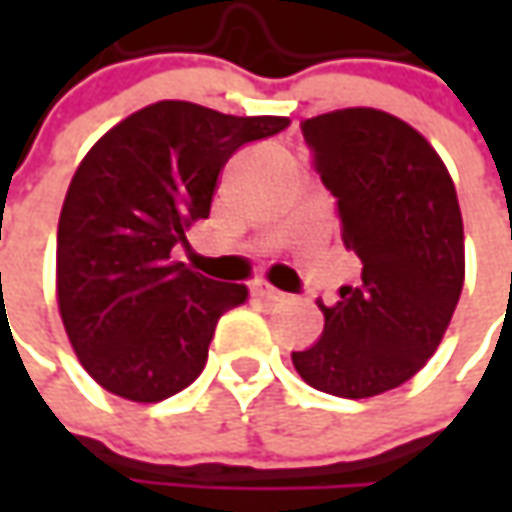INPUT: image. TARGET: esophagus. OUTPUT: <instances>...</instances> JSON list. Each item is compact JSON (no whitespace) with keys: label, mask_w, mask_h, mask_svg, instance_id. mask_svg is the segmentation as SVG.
<instances>
[{"label":"esophagus","mask_w":512,"mask_h":512,"mask_svg":"<svg viewBox=\"0 0 512 512\" xmlns=\"http://www.w3.org/2000/svg\"><path fill=\"white\" fill-rule=\"evenodd\" d=\"M253 293H256V296H262V299H270V302H279V299H285V293H282V290H276V287L270 285V282H265V279H256V282H253Z\"/></svg>","instance_id":"1"}]
</instances>
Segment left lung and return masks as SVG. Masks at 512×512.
Wrapping results in <instances>:
<instances>
[{"label":"left lung","instance_id":"1","mask_svg":"<svg viewBox=\"0 0 512 512\" xmlns=\"http://www.w3.org/2000/svg\"><path fill=\"white\" fill-rule=\"evenodd\" d=\"M302 133L362 285L319 302L325 330L293 367L322 393L370 399L413 379L442 344L464 285L462 210L442 156L393 113L330 110Z\"/></svg>","mask_w":512,"mask_h":512}]
</instances>
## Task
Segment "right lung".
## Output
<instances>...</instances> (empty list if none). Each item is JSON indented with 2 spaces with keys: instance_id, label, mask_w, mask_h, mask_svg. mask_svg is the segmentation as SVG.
I'll use <instances>...</instances> for the list:
<instances>
[{
  "instance_id": "add662e5",
  "label": "right lung",
  "mask_w": 512,
  "mask_h": 512,
  "mask_svg": "<svg viewBox=\"0 0 512 512\" xmlns=\"http://www.w3.org/2000/svg\"><path fill=\"white\" fill-rule=\"evenodd\" d=\"M290 125L165 99L130 113L85 153L56 233V299L70 347L113 396L153 404L196 382L207 347L247 287L170 262L210 216L236 150Z\"/></svg>"
}]
</instances>
